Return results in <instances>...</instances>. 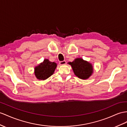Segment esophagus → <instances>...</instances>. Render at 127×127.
Listing matches in <instances>:
<instances>
[{
  "instance_id": "34e87169",
  "label": "esophagus",
  "mask_w": 127,
  "mask_h": 127,
  "mask_svg": "<svg viewBox=\"0 0 127 127\" xmlns=\"http://www.w3.org/2000/svg\"><path fill=\"white\" fill-rule=\"evenodd\" d=\"M66 63L65 61H61L60 62V65H65Z\"/></svg>"
}]
</instances>
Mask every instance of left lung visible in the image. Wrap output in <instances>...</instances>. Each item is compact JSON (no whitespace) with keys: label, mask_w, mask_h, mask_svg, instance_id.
Listing matches in <instances>:
<instances>
[{"label":"left lung","mask_w":127,"mask_h":127,"mask_svg":"<svg viewBox=\"0 0 127 127\" xmlns=\"http://www.w3.org/2000/svg\"><path fill=\"white\" fill-rule=\"evenodd\" d=\"M68 64L72 66L74 74L82 79H88L93 72L92 64L81 58H77Z\"/></svg>","instance_id":"1"}]
</instances>
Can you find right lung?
<instances>
[{
  "mask_svg": "<svg viewBox=\"0 0 127 127\" xmlns=\"http://www.w3.org/2000/svg\"><path fill=\"white\" fill-rule=\"evenodd\" d=\"M56 67V63L51 62L48 59H45L43 62L35 67V75L37 79H47L53 75Z\"/></svg>",
  "mask_w": 127,
  "mask_h": 127,
  "instance_id": "right-lung-1",
  "label": "right lung"
}]
</instances>
